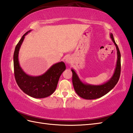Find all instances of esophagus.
Instances as JSON below:
<instances>
[{
	"label": "esophagus",
	"instance_id": "obj_1",
	"mask_svg": "<svg viewBox=\"0 0 133 133\" xmlns=\"http://www.w3.org/2000/svg\"><path fill=\"white\" fill-rule=\"evenodd\" d=\"M71 61H72L71 56H67V57L65 58V62H66L67 64H70L71 62Z\"/></svg>",
	"mask_w": 133,
	"mask_h": 133
}]
</instances>
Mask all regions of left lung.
Here are the masks:
<instances>
[{
    "mask_svg": "<svg viewBox=\"0 0 133 133\" xmlns=\"http://www.w3.org/2000/svg\"><path fill=\"white\" fill-rule=\"evenodd\" d=\"M110 38L113 42L117 49V60L114 72L112 77L106 82L98 85L84 83L79 78L74 69H71L72 72V84L76 93L85 99H95L103 97L114 88L118 83L121 74V54L117 44L115 43L112 34H110Z\"/></svg>",
    "mask_w": 133,
    "mask_h": 133,
    "instance_id": "left-lung-1",
    "label": "left lung"
}]
</instances>
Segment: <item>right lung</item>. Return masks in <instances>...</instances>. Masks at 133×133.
Listing matches in <instances>:
<instances>
[{"label": "right lung", "mask_w": 133, "mask_h": 133, "mask_svg": "<svg viewBox=\"0 0 133 133\" xmlns=\"http://www.w3.org/2000/svg\"><path fill=\"white\" fill-rule=\"evenodd\" d=\"M31 31H27L22 36L15 47L14 54V74L17 84L25 94L35 98H44L51 95L55 91L59 79L65 70L63 62L54 64L44 74L32 76L26 74L20 66L19 52L25 36Z\"/></svg>", "instance_id": "obj_1"}]
</instances>
